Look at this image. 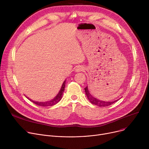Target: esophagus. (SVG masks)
<instances>
[{
	"label": "esophagus",
	"mask_w": 149,
	"mask_h": 149,
	"mask_svg": "<svg viewBox=\"0 0 149 149\" xmlns=\"http://www.w3.org/2000/svg\"><path fill=\"white\" fill-rule=\"evenodd\" d=\"M83 70H84V67L81 65L76 66V68H75L76 72H81V71H83Z\"/></svg>",
	"instance_id": "34e87169"
}]
</instances>
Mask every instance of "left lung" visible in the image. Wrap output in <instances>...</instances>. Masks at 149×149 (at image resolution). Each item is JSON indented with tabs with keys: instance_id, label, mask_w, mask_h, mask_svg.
<instances>
[{
	"instance_id": "8db88e82",
	"label": "left lung",
	"mask_w": 149,
	"mask_h": 149,
	"mask_svg": "<svg viewBox=\"0 0 149 149\" xmlns=\"http://www.w3.org/2000/svg\"><path fill=\"white\" fill-rule=\"evenodd\" d=\"M85 90V93H86V95L87 96L88 99L89 100L90 102L93 104H95L96 106H98L99 107H105V106H108L109 105H111L113 103H114L116 101H118V100H116L114 101H102V100H100L99 99H97L96 98H95L94 97H93L89 91L88 89V87L87 86L86 88H84Z\"/></svg>"
}]
</instances>
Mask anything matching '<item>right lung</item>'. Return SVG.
Listing matches in <instances>:
<instances>
[{"mask_svg":"<svg viewBox=\"0 0 149 149\" xmlns=\"http://www.w3.org/2000/svg\"><path fill=\"white\" fill-rule=\"evenodd\" d=\"M65 84H66V80L64 81L63 83L61 88L59 91V92L58 93V94L56 96V97H54L53 99H52L51 100L48 101H45V102H38V101H33L31 100V99H29V98H28V99H29L30 101H32L34 104L38 105V106H51L52 105H54L57 104V103H58L59 101L61 100L62 96H63V93L65 91Z\"/></svg>","mask_w":149,"mask_h":149,"instance_id":"obj_1","label":"right lung"}]
</instances>
